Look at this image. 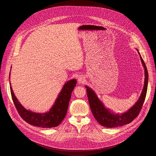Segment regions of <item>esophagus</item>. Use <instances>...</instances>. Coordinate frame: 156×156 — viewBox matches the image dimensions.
Listing matches in <instances>:
<instances>
[{
  "instance_id": "34e87169",
  "label": "esophagus",
  "mask_w": 156,
  "mask_h": 156,
  "mask_svg": "<svg viewBox=\"0 0 156 156\" xmlns=\"http://www.w3.org/2000/svg\"><path fill=\"white\" fill-rule=\"evenodd\" d=\"M78 81L79 83H83L84 82V81H85V78L83 76H79L78 78Z\"/></svg>"
}]
</instances>
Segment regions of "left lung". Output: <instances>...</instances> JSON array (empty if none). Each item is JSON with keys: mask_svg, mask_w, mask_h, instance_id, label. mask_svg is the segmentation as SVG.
Returning a JSON list of instances; mask_svg holds the SVG:
<instances>
[{"mask_svg": "<svg viewBox=\"0 0 156 156\" xmlns=\"http://www.w3.org/2000/svg\"><path fill=\"white\" fill-rule=\"evenodd\" d=\"M138 54H140L139 52ZM140 56L145 69L144 87L142 94L138 101L132 108L129 109L125 113H122V114L119 115L118 114H114V113L111 112L108 109L104 108L103 104L98 99V97L92 90L90 88H88L87 86L85 87V88H87L88 99L92 112L95 119L99 122V123L101 125L107 128H114L123 126L125 125L130 123L138 116L145 101L149 78L148 71H147L145 64L140 54Z\"/></svg>", "mask_w": 156, "mask_h": 156, "instance_id": "8db88e82", "label": "left lung"}]
</instances>
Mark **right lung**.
<instances>
[{
    "label": "right lung",
    "mask_w": 156,
    "mask_h": 156,
    "mask_svg": "<svg viewBox=\"0 0 156 156\" xmlns=\"http://www.w3.org/2000/svg\"><path fill=\"white\" fill-rule=\"evenodd\" d=\"M10 77V75H9ZM76 85V80L73 79L66 83L57 98L54 105L46 113H36L27 110L19 102L10 86L11 97L20 116L28 124L44 128L57 126L61 124L66 114L71 93Z\"/></svg>",
    "instance_id": "add662e5"
}]
</instances>
